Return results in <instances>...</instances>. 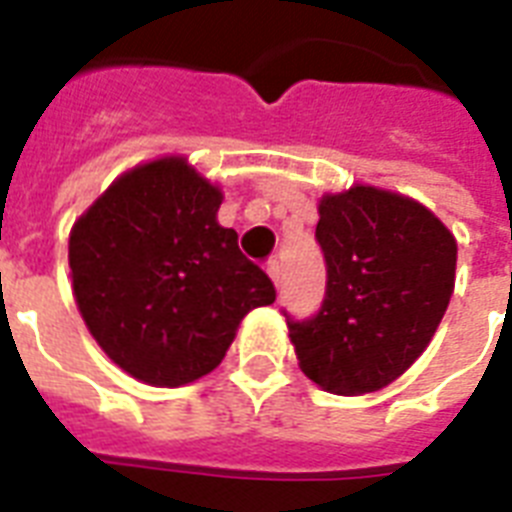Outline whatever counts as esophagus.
<instances>
[{
  "label": "esophagus",
  "instance_id": "obj_1",
  "mask_svg": "<svg viewBox=\"0 0 512 512\" xmlns=\"http://www.w3.org/2000/svg\"><path fill=\"white\" fill-rule=\"evenodd\" d=\"M268 276L273 279L276 289H281V284H284V268H281L279 260H271V263H268Z\"/></svg>",
  "mask_w": 512,
  "mask_h": 512
}]
</instances>
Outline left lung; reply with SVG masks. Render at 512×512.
<instances>
[{"instance_id": "8db88e82", "label": "left lung", "mask_w": 512, "mask_h": 512, "mask_svg": "<svg viewBox=\"0 0 512 512\" xmlns=\"http://www.w3.org/2000/svg\"><path fill=\"white\" fill-rule=\"evenodd\" d=\"M316 241L327 263L319 313L284 311L300 369L337 396L385 388L444 319L457 241L430 209L372 185L324 196Z\"/></svg>"}]
</instances>
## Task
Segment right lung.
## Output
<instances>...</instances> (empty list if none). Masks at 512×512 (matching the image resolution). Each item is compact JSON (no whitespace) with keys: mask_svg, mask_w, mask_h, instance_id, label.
I'll return each mask as SVG.
<instances>
[{"mask_svg":"<svg viewBox=\"0 0 512 512\" xmlns=\"http://www.w3.org/2000/svg\"><path fill=\"white\" fill-rule=\"evenodd\" d=\"M223 193L170 156L124 172L71 228L84 324L135 380L177 388L209 374L252 308L276 300L263 268L217 223Z\"/></svg>","mask_w":512,"mask_h":512,"instance_id":"1","label":"right lung"}]
</instances>
